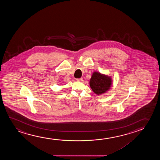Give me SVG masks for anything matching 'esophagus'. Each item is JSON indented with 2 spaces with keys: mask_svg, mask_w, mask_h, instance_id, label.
Listing matches in <instances>:
<instances>
[{
  "mask_svg": "<svg viewBox=\"0 0 160 160\" xmlns=\"http://www.w3.org/2000/svg\"><path fill=\"white\" fill-rule=\"evenodd\" d=\"M82 80H83V79H82V78H79V79H76V80H77V81H82Z\"/></svg>",
  "mask_w": 160,
  "mask_h": 160,
  "instance_id": "obj_1",
  "label": "esophagus"
}]
</instances>
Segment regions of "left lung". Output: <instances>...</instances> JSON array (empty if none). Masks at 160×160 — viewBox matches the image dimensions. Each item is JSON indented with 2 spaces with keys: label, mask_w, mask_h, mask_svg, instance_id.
I'll use <instances>...</instances> for the list:
<instances>
[{
  "label": "left lung",
  "mask_w": 160,
  "mask_h": 160,
  "mask_svg": "<svg viewBox=\"0 0 160 160\" xmlns=\"http://www.w3.org/2000/svg\"><path fill=\"white\" fill-rule=\"evenodd\" d=\"M90 85L96 94H102L107 92L111 87L112 79L108 76L94 72L90 79Z\"/></svg>",
  "instance_id": "left-lung-1"
}]
</instances>
